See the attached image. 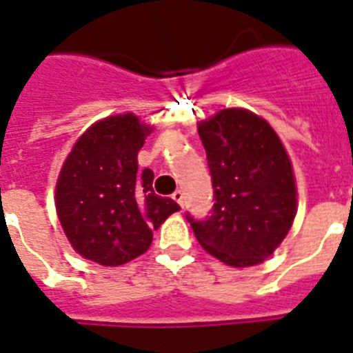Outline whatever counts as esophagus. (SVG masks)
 I'll use <instances>...</instances> for the list:
<instances>
[{
    "label": "esophagus",
    "mask_w": 353,
    "mask_h": 353,
    "mask_svg": "<svg viewBox=\"0 0 353 353\" xmlns=\"http://www.w3.org/2000/svg\"><path fill=\"white\" fill-rule=\"evenodd\" d=\"M172 199H174V201H176L177 205L181 206V208H183V206H185V194H183L181 190L174 192V194H172Z\"/></svg>",
    "instance_id": "1"
}]
</instances>
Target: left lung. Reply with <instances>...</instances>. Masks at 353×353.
<instances>
[{
    "label": "left lung",
    "instance_id": "left-lung-1",
    "mask_svg": "<svg viewBox=\"0 0 353 353\" xmlns=\"http://www.w3.org/2000/svg\"><path fill=\"white\" fill-rule=\"evenodd\" d=\"M210 168V216L186 219L199 245L230 266L259 265L290 230L297 192L290 159L274 128L241 108L199 125Z\"/></svg>",
    "mask_w": 353,
    "mask_h": 353
}]
</instances>
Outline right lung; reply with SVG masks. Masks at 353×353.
<instances>
[{"instance_id":"1","label":"right lung","mask_w":353,"mask_h":353,"mask_svg":"<svg viewBox=\"0 0 353 353\" xmlns=\"http://www.w3.org/2000/svg\"><path fill=\"white\" fill-rule=\"evenodd\" d=\"M150 128L123 114L96 123L68 154L57 177L56 208L77 254L117 266L148 250L152 230L179 210L157 196L154 172H137V152Z\"/></svg>"}]
</instances>
